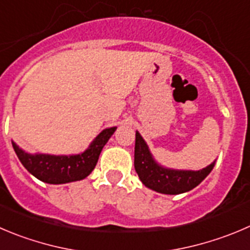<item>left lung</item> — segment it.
Returning <instances> with one entry per match:
<instances>
[{"label": "left lung", "mask_w": 250, "mask_h": 250, "mask_svg": "<svg viewBox=\"0 0 250 250\" xmlns=\"http://www.w3.org/2000/svg\"><path fill=\"white\" fill-rule=\"evenodd\" d=\"M135 170L145 187L161 194L177 195L198 187L212 170L215 161L200 170H178L162 167L154 161L148 146L136 131L135 140Z\"/></svg>", "instance_id": "1"}]
</instances>
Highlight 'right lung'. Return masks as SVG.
Wrapping results in <instances>:
<instances>
[{
  "label": "right lung",
  "mask_w": 250,
  "mask_h": 250,
  "mask_svg": "<svg viewBox=\"0 0 250 250\" xmlns=\"http://www.w3.org/2000/svg\"><path fill=\"white\" fill-rule=\"evenodd\" d=\"M116 127L103 130L82 153L71 156H54L44 153H28L12 141L14 152L25 169L47 184H66L84 179L91 174L98 162L99 154Z\"/></svg>",
  "instance_id": "obj_1"
}]
</instances>
